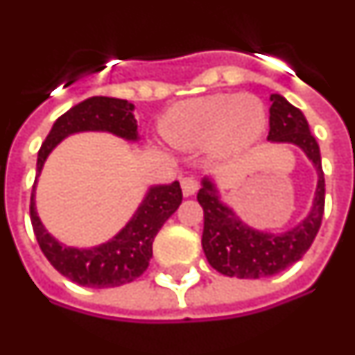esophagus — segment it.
<instances>
[{
  "instance_id": "obj_1",
  "label": "esophagus",
  "mask_w": 355,
  "mask_h": 355,
  "mask_svg": "<svg viewBox=\"0 0 355 355\" xmlns=\"http://www.w3.org/2000/svg\"><path fill=\"white\" fill-rule=\"evenodd\" d=\"M181 188H183L184 197H192L193 193L197 192L199 184H197V181L193 180V178H183V180H181Z\"/></svg>"
}]
</instances>
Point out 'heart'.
Masks as SVG:
<instances>
[{
  "instance_id": "heart-1",
  "label": "heart",
  "mask_w": 355,
  "mask_h": 355,
  "mask_svg": "<svg viewBox=\"0 0 355 355\" xmlns=\"http://www.w3.org/2000/svg\"><path fill=\"white\" fill-rule=\"evenodd\" d=\"M266 128L265 105L252 94H215L178 103L162 121V135L178 149L206 147L231 159L258 142Z\"/></svg>"
}]
</instances>
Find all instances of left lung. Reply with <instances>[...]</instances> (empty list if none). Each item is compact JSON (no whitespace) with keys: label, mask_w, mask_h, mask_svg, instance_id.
I'll return each instance as SVG.
<instances>
[{"label":"left lung","mask_w":355,"mask_h":355,"mask_svg":"<svg viewBox=\"0 0 355 355\" xmlns=\"http://www.w3.org/2000/svg\"><path fill=\"white\" fill-rule=\"evenodd\" d=\"M270 131L274 144H293L315 165L318 174L313 206L302 222L284 233H266L243 224L236 213L222 202L215 183L202 180L197 200L205 211L202 249L209 265L220 274L238 279L275 275L299 261L318 233L325 206V180L320 147L309 131L306 117L283 96H270Z\"/></svg>","instance_id":"left-lung-1"}]
</instances>
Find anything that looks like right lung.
Here are the masks:
<instances>
[{
	"instance_id": "right-lung-1",
	"label": "right lung",
	"mask_w": 355,
	"mask_h": 355,
	"mask_svg": "<svg viewBox=\"0 0 355 355\" xmlns=\"http://www.w3.org/2000/svg\"><path fill=\"white\" fill-rule=\"evenodd\" d=\"M133 110L135 106L126 99L103 96L89 97L56 119L51 131L40 146L37 158V178L30 199L33 233L48 261L62 275L80 286L114 288L140 277L147 270L149 259L153 258L155 236L183 200L178 181L150 187L131 220L112 240L90 249L64 245L53 238L40 222L35 209V187L49 153L65 137L81 131H106L130 142H137L139 131Z\"/></svg>"
}]
</instances>
